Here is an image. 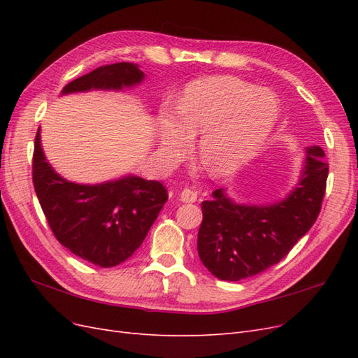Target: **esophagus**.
Wrapping results in <instances>:
<instances>
[{
  "mask_svg": "<svg viewBox=\"0 0 358 358\" xmlns=\"http://www.w3.org/2000/svg\"><path fill=\"white\" fill-rule=\"evenodd\" d=\"M197 199H199V192L191 189V188H183L180 192V200L183 203H194V201H197Z\"/></svg>",
  "mask_w": 358,
  "mask_h": 358,
  "instance_id": "1",
  "label": "esophagus"
}]
</instances>
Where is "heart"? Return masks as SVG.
I'll return each mask as SVG.
<instances>
[{"label":"heart","instance_id":"1","mask_svg":"<svg viewBox=\"0 0 358 358\" xmlns=\"http://www.w3.org/2000/svg\"><path fill=\"white\" fill-rule=\"evenodd\" d=\"M279 119L273 94L230 76L191 82L176 104L159 121L162 159H178L199 140V154L215 173H230L251 157Z\"/></svg>","mask_w":358,"mask_h":358}]
</instances>
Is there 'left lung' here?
<instances>
[{
  "label": "left lung",
  "instance_id": "obj_1",
  "mask_svg": "<svg viewBox=\"0 0 358 358\" xmlns=\"http://www.w3.org/2000/svg\"><path fill=\"white\" fill-rule=\"evenodd\" d=\"M300 185L272 206H242L222 189L201 203L197 251L204 267L221 280H241L264 272L288 255L315 224L327 187L329 162L320 146L306 148Z\"/></svg>",
  "mask_w": 358,
  "mask_h": 358
}]
</instances>
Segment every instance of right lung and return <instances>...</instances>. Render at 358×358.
<instances>
[{
	"label": "right lung",
	"instance_id": "1",
	"mask_svg": "<svg viewBox=\"0 0 358 358\" xmlns=\"http://www.w3.org/2000/svg\"><path fill=\"white\" fill-rule=\"evenodd\" d=\"M142 79L143 73L134 64L117 62L70 82L62 92L121 90ZM32 183L57 241L100 267H115L131 257L169 199L161 182L136 176L92 187L62 179L46 162L40 128L32 154Z\"/></svg>",
	"mask_w": 358,
	"mask_h": 358
}]
</instances>
